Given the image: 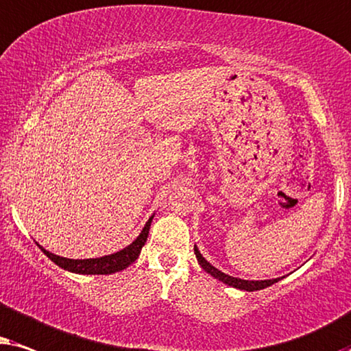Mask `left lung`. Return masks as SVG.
Masks as SVG:
<instances>
[{
  "mask_svg": "<svg viewBox=\"0 0 351 351\" xmlns=\"http://www.w3.org/2000/svg\"><path fill=\"white\" fill-rule=\"evenodd\" d=\"M194 254H195V258H197V261H199V265L202 266L205 271H207L210 276H213L215 279H218V281L228 284V286L241 289V291H249V292L261 291V289L273 286L274 282H278L279 279H281V278H278V279H266V281H247V279L232 278V276H230V274L223 273V271H219V269L215 268L213 265H210L208 261L204 258L202 254H200L199 249L195 245H194Z\"/></svg>",
  "mask_w": 351,
  "mask_h": 351,
  "instance_id": "1",
  "label": "left lung"
}]
</instances>
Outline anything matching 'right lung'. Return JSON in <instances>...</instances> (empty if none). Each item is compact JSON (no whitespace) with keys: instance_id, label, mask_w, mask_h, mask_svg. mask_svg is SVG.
<instances>
[{"instance_id":"obj_1","label":"right lung","mask_w":351,"mask_h":351,"mask_svg":"<svg viewBox=\"0 0 351 351\" xmlns=\"http://www.w3.org/2000/svg\"><path fill=\"white\" fill-rule=\"evenodd\" d=\"M152 218H154V215L147 219V223L144 224L143 231L139 232V236L128 247H125V249H121L120 252H115V254L99 256V258H85V260L64 258V256L54 255V254H51V252L45 250L41 245H38V247L41 250H43V254L48 256L51 261H54L56 265L60 266V268L70 271V273H77V274H112V273H117V271L128 268V266L138 258L139 254H141L143 245L146 244V241H147Z\"/></svg>"}]
</instances>
